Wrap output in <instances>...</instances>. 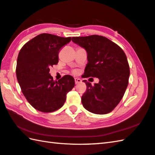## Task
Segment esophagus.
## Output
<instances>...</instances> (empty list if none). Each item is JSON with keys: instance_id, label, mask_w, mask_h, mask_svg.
Masks as SVG:
<instances>
[{"instance_id": "34e87169", "label": "esophagus", "mask_w": 155, "mask_h": 155, "mask_svg": "<svg viewBox=\"0 0 155 155\" xmlns=\"http://www.w3.org/2000/svg\"><path fill=\"white\" fill-rule=\"evenodd\" d=\"M81 81H82L81 79V78H74V82H75V84H76L81 83Z\"/></svg>"}]
</instances>
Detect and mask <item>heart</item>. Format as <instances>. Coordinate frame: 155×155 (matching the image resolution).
<instances>
[{"label":"heart","instance_id":"1","mask_svg":"<svg viewBox=\"0 0 155 155\" xmlns=\"http://www.w3.org/2000/svg\"><path fill=\"white\" fill-rule=\"evenodd\" d=\"M73 72V73L74 74H77V71H73V72Z\"/></svg>","mask_w":155,"mask_h":155}]
</instances>
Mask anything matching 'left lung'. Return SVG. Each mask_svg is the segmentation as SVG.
<instances>
[{"mask_svg": "<svg viewBox=\"0 0 155 155\" xmlns=\"http://www.w3.org/2000/svg\"><path fill=\"white\" fill-rule=\"evenodd\" d=\"M72 41L87 52L83 78L99 79L94 85L83 81L87 89L81 98L83 105L93 114L110 113L120 102L128 84L130 66L125 53L119 45L101 35L72 37Z\"/></svg>", "mask_w": 155, "mask_h": 155, "instance_id": "8db88e82", "label": "left lung"}]
</instances>
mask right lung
<instances>
[{
  "mask_svg": "<svg viewBox=\"0 0 155 155\" xmlns=\"http://www.w3.org/2000/svg\"><path fill=\"white\" fill-rule=\"evenodd\" d=\"M71 41L50 33H41L21 48L17 61L16 75L22 93L33 107L49 113L62 107L66 94L74 87V79L64 75L54 81L50 68L58 62L61 48Z\"/></svg>",
  "mask_w": 155,
  "mask_h": 155,
  "instance_id": "right-lung-1",
  "label": "right lung"
}]
</instances>
